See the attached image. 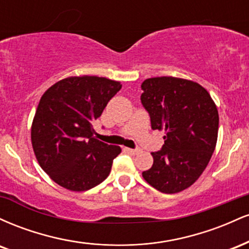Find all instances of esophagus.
<instances>
[{
    "label": "esophagus",
    "mask_w": 249,
    "mask_h": 249,
    "mask_svg": "<svg viewBox=\"0 0 249 249\" xmlns=\"http://www.w3.org/2000/svg\"><path fill=\"white\" fill-rule=\"evenodd\" d=\"M128 153L131 154H138L141 153V148H125Z\"/></svg>",
    "instance_id": "34e87169"
}]
</instances>
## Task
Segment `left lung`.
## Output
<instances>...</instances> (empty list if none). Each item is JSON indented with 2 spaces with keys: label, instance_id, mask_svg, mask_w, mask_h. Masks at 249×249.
<instances>
[{
  "label": "left lung",
  "instance_id": "left-lung-1",
  "mask_svg": "<svg viewBox=\"0 0 249 249\" xmlns=\"http://www.w3.org/2000/svg\"><path fill=\"white\" fill-rule=\"evenodd\" d=\"M141 101L152 130L165 131L161 150L142 177L162 193L184 191L210 162L218 139L219 113L211 95L198 83L154 77L142 84Z\"/></svg>",
  "mask_w": 249,
  "mask_h": 249
}]
</instances>
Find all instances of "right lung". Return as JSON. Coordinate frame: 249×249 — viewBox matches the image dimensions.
Instances as JSON below:
<instances>
[{
    "mask_svg": "<svg viewBox=\"0 0 249 249\" xmlns=\"http://www.w3.org/2000/svg\"><path fill=\"white\" fill-rule=\"evenodd\" d=\"M121 89L104 77H68L42 96L31 142L39 166L62 187L88 191L110 174L122 150L96 139L92 124Z\"/></svg>",
    "mask_w": 249,
    "mask_h": 249,
    "instance_id": "obj_1",
    "label": "right lung"
}]
</instances>
